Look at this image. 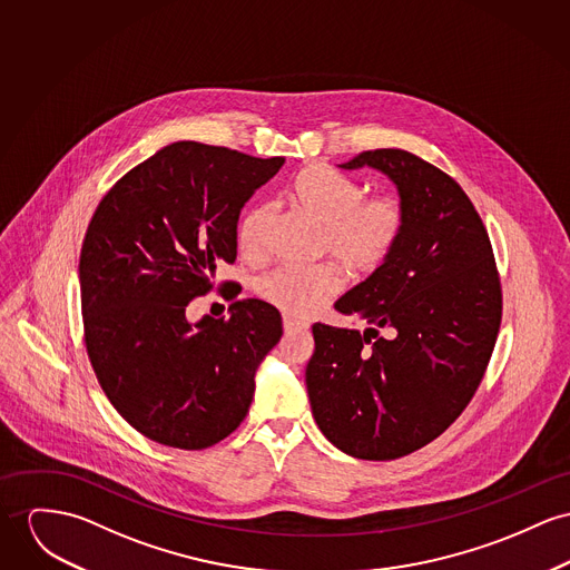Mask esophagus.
I'll use <instances>...</instances> for the list:
<instances>
[{"label": "esophagus", "mask_w": 570, "mask_h": 570, "mask_svg": "<svg viewBox=\"0 0 570 570\" xmlns=\"http://www.w3.org/2000/svg\"><path fill=\"white\" fill-rule=\"evenodd\" d=\"M307 323L304 321H297V318H293V316H284V332L286 334H291V332H306Z\"/></svg>", "instance_id": "obj_1"}]
</instances>
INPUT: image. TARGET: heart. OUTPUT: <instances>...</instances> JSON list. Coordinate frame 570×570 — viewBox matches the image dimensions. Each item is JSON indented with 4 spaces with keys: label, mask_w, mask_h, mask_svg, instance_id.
<instances>
[{
    "label": "heart",
    "mask_w": 570,
    "mask_h": 570,
    "mask_svg": "<svg viewBox=\"0 0 570 570\" xmlns=\"http://www.w3.org/2000/svg\"><path fill=\"white\" fill-rule=\"evenodd\" d=\"M364 195L360 181L323 165L307 167L293 184L299 208L323 227L321 249L353 277L371 275L393 258L407 220L396 195ZM268 219L271 206L258 204L240 220L238 243L247 254L261 252ZM341 286L343 275L334 264L279 266L258 279L261 297L291 316L314 314Z\"/></svg>",
    "instance_id": "b5f03b06"
}]
</instances>
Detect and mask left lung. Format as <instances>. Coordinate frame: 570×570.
<instances>
[{
  "label": "left lung",
  "mask_w": 570,
  "mask_h": 570,
  "mask_svg": "<svg viewBox=\"0 0 570 570\" xmlns=\"http://www.w3.org/2000/svg\"><path fill=\"white\" fill-rule=\"evenodd\" d=\"M396 186L405 232L393 258L334 307L364 332L312 325L306 386L318 430L360 460H396L462 414L501 325V284L482 219L453 177L403 149L362 151Z\"/></svg>",
  "instance_id": "1"
}]
</instances>
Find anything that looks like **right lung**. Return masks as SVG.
Returning <instances> with one entry per match:
<instances>
[{"label": "right lung", "instance_id": "1", "mask_svg": "<svg viewBox=\"0 0 570 570\" xmlns=\"http://www.w3.org/2000/svg\"><path fill=\"white\" fill-rule=\"evenodd\" d=\"M282 165L179 140L121 177L88 223V357L117 412L154 442L206 449L249 412L256 371L282 338L277 307L240 299L229 318L190 323L186 306L213 291L220 263L236 261L240 210Z\"/></svg>", "mask_w": 570, "mask_h": 570}]
</instances>
